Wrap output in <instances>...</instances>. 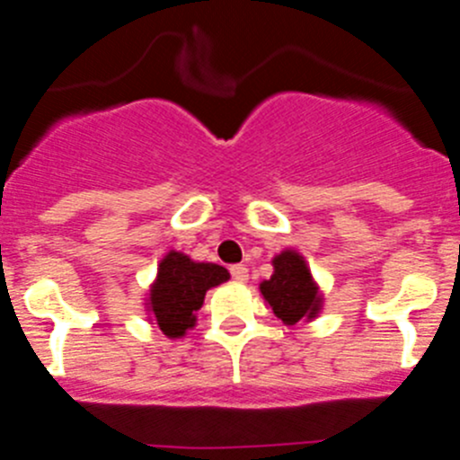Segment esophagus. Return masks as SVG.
Segmentation results:
<instances>
[{"label": "esophagus", "instance_id": "obj_1", "mask_svg": "<svg viewBox=\"0 0 460 460\" xmlns=\"http://www.w3.org/2000/svg\"><path fill=\"white\" fill-rule=\"evenodd\" d=\"M230 274H233V279L239 280V283H246V280H249V270L243 265H233L230 267Z\"/></svg>", "mask_w": 460, "mask_h": 460}]
</instances>
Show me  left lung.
<instances>
[{
  "label": "left lung",
  "instance_id": "8db88e82",
  "mask_svg": "<svg viewBox=\"0 0 460 460\" xmlns=\"http://www.w3.org/2000/svg\"><path fill=\"white\" fill-rule=\"evenodd\" d=\"M271 265L274 274L260 283V292L276 318L283 320V324H296L302 320L311 323L318 318L324 299L304 255L286 249L274 255Z\"/></svg>",
  "mask_w": 460,
  "mask_h": 460
}]
</instances>
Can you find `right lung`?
<instances>
[{"instance_id": "right-lung-1", "label": "right lung", "mask_w": 460, "mask_h": 460, "mask_svg": "<svg viewBox=\"0 0 460 460\" xmlns=\"http://www.w3.org/2000/svg\"><path fill=\"white\" fill-rule=\"evenodd\" d=\"M230 279L226 267L214 262H195L181 251H168L158 262L154 283L149 286L147 313L168 339L181 336L195 327V313L200 311L209 288Z\"/></svg>"}]
</instances>
